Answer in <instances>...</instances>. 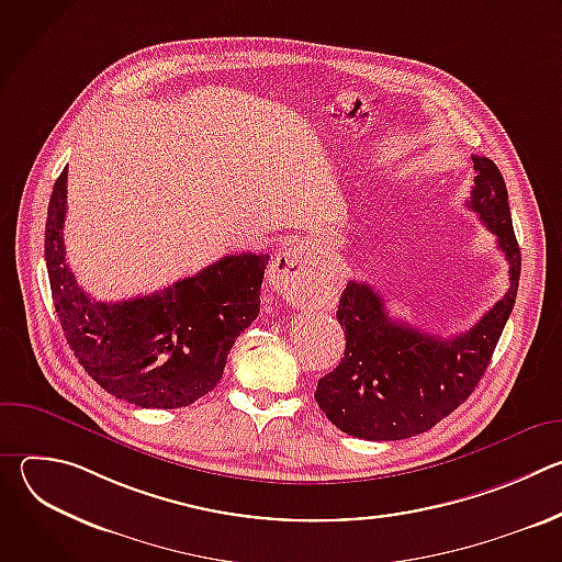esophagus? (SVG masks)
<instances>
[{"mask_svg":"<svg viewBox=\"0 0 562 562\" xmlns=\"http://www.w3.org/2000/svg\"><path fill=\"white\" fill-rule=\"evenodd\" d=\"M313 271L308 267L306 249L302 245H289L273 256L269 265V284L286 300H300L308 291Z\"/></svg>","mask_w":562,"mask_h":562,"instance_id":"34e87169","label":"esophagus"}]
</instances>
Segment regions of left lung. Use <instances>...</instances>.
I'll list each match as a JSON object with an SVG mask.
<instances>
[{
  "label": "left lung",
  "mask_w": 562,
  "mask_h": 562,
  "mask_svg": "<svg viewBox=\"0 0 562 562\" xmlns=\"http://www.w3.org/2000/svg\"><path fill=\"white\" fill-rule=\"evenodd\" d=\"M473 171L467 206L496 235L509 265V291L469 331L440 338L393 319L373 286L349 280L336 313L345 358L315 389L317 407L349 436L403 440L425 434L464 403L492 362L516 302L520 249L498 167L473 155Z\"/></svg>",
  "instance_id": "left-lung-1"
}]
</instances>
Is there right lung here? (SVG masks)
I'll use <instances>...</instances> for the list:
<instances>
[{"mask_svg":"<svg viewBox=\"0 0 562 562\" xmlns=\"http://www.w3.org/2000/svg\"><path fill=\"white\" fill-rule=\"evenodd\" d=\"M64 169L53 184L44 258L53 304L79 364L109 393L144 409L189 407L222 378L226 356L260 313L269 256H224L165 291L95 302L66 265Z\"/></svg>","mask_w":562,"mask_h":562,"instance_id":"right-lung-1","label":"right lung"}]
</instances>
